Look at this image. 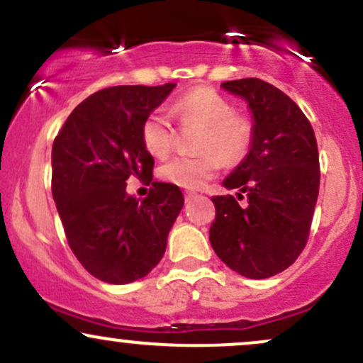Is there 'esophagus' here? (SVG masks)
Wrapping results in <instances>:
<instances>
[{"instance_id": "1", "label": "esophagus", "mask_w": 363, "mask_h": 363, "mask_svg": "<svg viewBox=\"0 0 363 363\" xmlns=\"http://www.w3.org/2000/svg\"><path fill=\"white\" fill-rule=\"evenodd\" d=\"M196 196V193H193V191H186L184 193V198H186V201H189V199H193Z\"/></svg>"}]
</instances>
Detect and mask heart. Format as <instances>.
Returning <instances> with one entry per match:
<instances>
[{
    "label": "heart",
    "instance_id": "obj_1",
    "mask_svg": "<svg viewBox=\"0 0 363 363\" xmlns=\"http://www.w3.org/2000/svg\"><path fill=\"white\" fill-rule=\"evenodd\" d=\"M172 114L182 124H199V155H177L162 164L160 177L186 189L203 187L222 167L242 160L252 145L254 128L251 119L235 114L234 106L208 86H199L177 99ZM141 141L153 157H165L174 143V129L167 114L155 111L141 124Z\"/></svg>",
    "mask_w": 363,
    "mask_h": 363
}]
</instances>
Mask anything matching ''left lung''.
<instances>
[{
	"instance_id": "obj_1",
	"label": "left lung",
	"mask_w": 363,
	"mask_h": 363,
	"mask_svg": "<svg viewBox=\"0 0 363 363\" xmlns=\"http://www.w3.org/2000/svg\"><path fill=\"white\" fill-rule=\"evenodd\" d=\"M244 99L252 114L254 138L244 160L213 196L216 216L210 242L216 256L245 278L261 280L294 264L309 239L319 194V153L314 129L301 107L259 78L222 83Z\"/></svg>"
}]
</instances>
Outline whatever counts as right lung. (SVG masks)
I'll return each mask as SVG.
<instances>
[{
  "label": "right lung",
  "mask_w": 363,
  "mask_h": 363,
  "mask_svg": "<svg viewBox=\"0 0 363 363\" xmlns=\"http://www.w3.org/2000/svg\"><path fill=\"white\" fill-rule=\"evenodd\" d=\"M174 86L97 91L74 107L52 143V198L69 247L86 272L112 285L155 268L184 205L181 189L167 182H152L141 202L125 191L129 177L153 179L141 124Z\"/></svg>",
  "instance_id": "obj_1"
}]
</instances>
